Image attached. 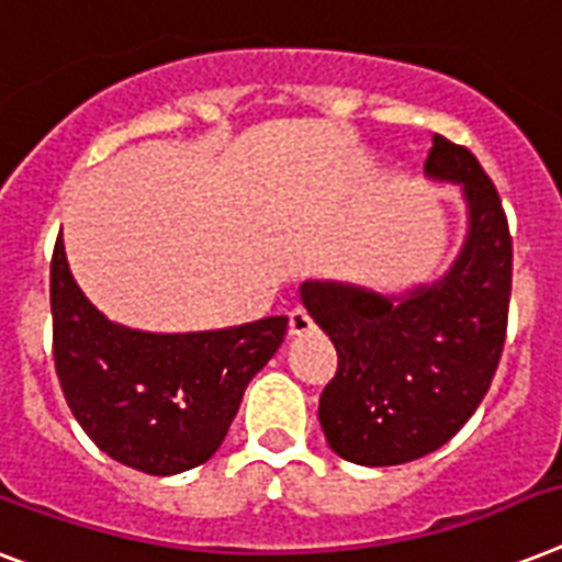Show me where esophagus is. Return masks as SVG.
<instances>
[{
	"instance_id": "1",
	"label": "esophagus",
	"mask_w": 562,
	"mask_h": 562,
	"mask_svg": "<svg viewBox=\"0 0 562 562\" xmlns=\"http://www.w3.org/2000/svg\"><path fill=\"white\" fill-rule=\"evenodd\" d=\"M289 331L294 337L312 335V331H314V321H312V317H308V312H303V308H294V312H289Z\"/></svg>"
}]
</instances>
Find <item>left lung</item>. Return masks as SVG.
<instances>
[{
  "mask_svg": "<svg viewBox=\"0 0 562 562\" xmlns=\"http://www.w3.org/2000/svg\"><path fill=\"white\" fill-rule=\"evenodd\" d=\"M424 176L462 187L468 231L441 277L404 291L305 280L300 300L337 349L321 427L340 459L390 468L439 450L476 413L503 355L510 234L471 149L432 135Z\"/></svg>",
  "mask_w": 562,
  "mask_h": 562,
  "instance_id": "1",
  "label": "left lung"
}]
</instances>
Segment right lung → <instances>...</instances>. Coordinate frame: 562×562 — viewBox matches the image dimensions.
Segmentation results:
<instances>
[{"label":"right lung","mask_w":562,"mask_h":562,"mask_svg":"<svg viewBox=\"0 0 562 562\" xmlns=\"http://www.w3.org/2000/svg\"><path fill=\"white\" fill-rule=\"evenodd\" d=\"M54 367L94 445L149 476L199 468L225 441L250 378L289 317L210 331H144L109 321L77 285L63 236L52 259Z\"/></svg>","instance_id":"right-lung-1"}]
</instances>
